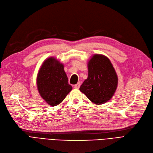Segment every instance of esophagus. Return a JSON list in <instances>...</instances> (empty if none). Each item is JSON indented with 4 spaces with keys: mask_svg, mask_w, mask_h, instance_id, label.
Listing matches in <instances>:
<instances>
[{
    "mask_svg": "<svg viewBox=\"0 0 153 153\" xmlns=\"http://www.w3.org/2000/svg\"><path fill=\"white\" fill-rule=\"evenodd\" d=\"M80 86H81L80 82H78L77 84H75V85H74V88H76V89H79V88H80Z\"/></svg>",
    "mask_w": 153,
    "mask_h": 153,
    "instance_id": "obj_1",
    "label": "esophagus"
}]
</instances>
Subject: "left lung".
I'll return each mask as SVG.
<instances>
[{
  "mask_svg": "<svg viewBox=\"0 0 153 153\" xmlns=\"http://www.w3.org/2000/svg\"><path fill=\"white\" fill-rule=\"evenodd\" d=\"M88 77L79 89L93 103L101 105L114 96L118 77L110 60L106 56L96 54L89 60Z\"/></svg>",
  "mask_w": 153,
  "mask_h": 153,
  "instance_id": "1",
  "label": "left lung"
}]
</instances>
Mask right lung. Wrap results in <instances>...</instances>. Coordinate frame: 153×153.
I'll return each instance as SVG.
<instances>
[{"mask_svg": "<svg viewBox=\"0 0 153 153\" xmlns=\"http://www.w3.org/2000/svg\"><path fill=\"white\" fill-rule=\"evenodd\" d=\"M36 82L39 94L52 106L60 104L72 89L68 83L64 65L53 57L44 61L39 70Z\"/></svg>", "mask_w": 153, "mask_h": 153, "instance_id": "right-lung-1", "label": "right lung"}]
</instances>
